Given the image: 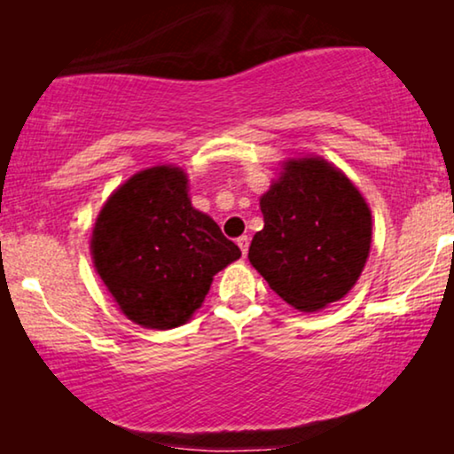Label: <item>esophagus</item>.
Here are the masks:
<instances>
[{
    "mask_svg": "<svg viewBox=\"0 0 454 454\" xmlns=\"http://www.w3.org/2000/svg\"><path fill=\"white\" fill-rule=\"evenodd\" d=\"M238 246H239V250H241V254H247V247H250V238H247V235H241V238H238Z\"/></svg>",
    "mask_w": 454,
    "mask_h": 454,
    "instance_id": "esophagus-1",
    "label": "esophagus"
}]
</instances>
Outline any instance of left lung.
Returning a JSON list of instances; mask_svg holds the SVG:
<instances>
[{"mask_svg":"<svg viewBox=\"0 0 454 454\" xmlns=\"http://www.w3.org/2000/svg\"><path fill=\"white\" fill-rule=\"evenodd\" d=\"M264 229L247 258L270 289L301 312L349 294L372 244V213L359 190L322 157L291 159L260 198Z\"/></svg>","mask_w":454,"mask_h":454,"instance_id":"1","label":"left lung"}]
</instances>
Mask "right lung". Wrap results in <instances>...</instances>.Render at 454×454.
<instances>
[{
  "instance_id": "obj_1",
  "label": "right lung",
  "mask_w": 454,
  "mask_h": 454,
  "mask_svg": "<svg viewBox=\"0 0 454 454\" xmlns=\"http://www.w3.org/2000/svg\"><path fill=\"white\" fill-rule=\"evenodd\" d=\"M90 250L121 312L157 331L185 325L216 272L241 256L219 225L192 207L188 176L173 165L136 173L109 196Z\"/></svg>"
}]
</instances>
